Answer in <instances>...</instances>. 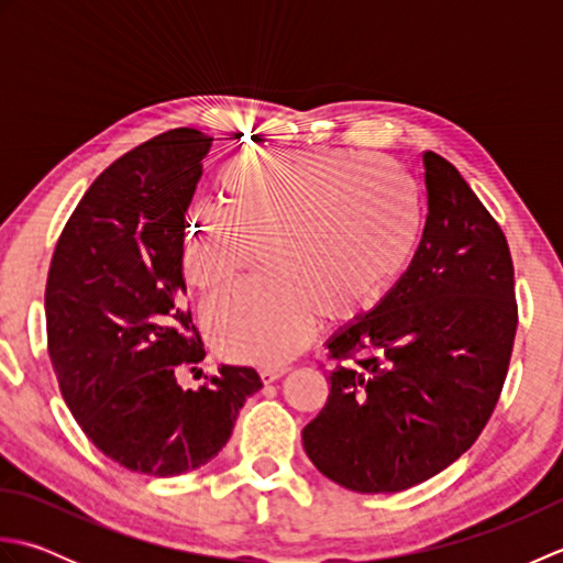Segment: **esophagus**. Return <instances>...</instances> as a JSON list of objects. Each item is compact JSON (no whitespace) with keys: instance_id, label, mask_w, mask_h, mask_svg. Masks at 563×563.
I'll use <instances>...</instances> for the list:
<instances>
[{"instance_id":"esophagus-1","label":"esophagus","mask_w":563,"mask_h":563,"mask_svg":"<svg viewBox=\"0 0 563 563\" xmlns=\"http://www.w3.org/2000/svg\"><path fill=\"white\" fill-rule=\"evenodd\" d=\"M290 373V367H263L261 369V379L266 382V385H271V382H275V379H280V377H285Z\"/></svg>"}]
</instances>
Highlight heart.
Here are the masks:
<instances>
[{
    "label": "heart",
    "mask_w": 563,
    "mask_h": 563,
    "mask_svg": "<svg viewBox=\"0 0 563 563\" xmlns=\"http://www.w3.org/2000/svg\"><path fill=\"white\" fill-rule=\"evenodd\" d=\"M224 202L190 214L184 266L206 292L208 336L234 361L275 365L312 336L321 314L349 319L385 292L421 236V200L397 166L357 152L256 154L222 174Z\"/></svg>",
    "instance_id": "heart-1"
}]
</instances>
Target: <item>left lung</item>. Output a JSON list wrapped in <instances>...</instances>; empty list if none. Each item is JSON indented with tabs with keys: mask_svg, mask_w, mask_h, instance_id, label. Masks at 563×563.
Returning a JSON list of instances; mask_svg holds the SVG:
<instances>
[{
	"mask_svg": "<svg viewBox=\"0 0 563 563\" xmlns=\"http://www.w3.org/2000/svg\"><path fill=\"white\" fill-rule=\"evenodd\" d=\"M428 214L411 266L327 341L329 399L302 430L317 470L397 494L445 470L492 418L518 329L506 234L454 166L423 152Z\"/></svg>",
	"mask_w": 563,
	"mask_h": 563,
	"instance_id": "left-lung-1",
	"label": "left lung"
}]
</instances>
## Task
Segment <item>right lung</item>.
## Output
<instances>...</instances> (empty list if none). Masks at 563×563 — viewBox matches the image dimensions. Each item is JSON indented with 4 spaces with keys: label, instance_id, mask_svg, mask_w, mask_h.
Returning <instances> with one entry per match:
<instances>
[{
    "label": "right lung",
    "instance_id": "right-lung-1",
    "mask_svg": "<svg viewBox=\"0 0 563 563\" xmlns=\"http://www.w3.org/2000/svg\"><path fill=\"white\" fill-rule=\"evenodd\" d=\"M212 137L176 128L115 159L57 239L45 285L47 353L93 445L130 472L208 464L263 385L222 365L198 389L178 377L206 357L184 280L186 212Z\"/></svg>",
    "mask_w": 563,
    "mask_h": 563
}]
</instances>
